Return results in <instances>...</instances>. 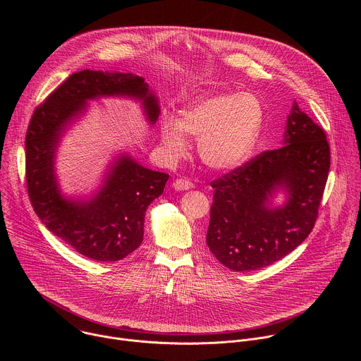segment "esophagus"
I'll return each instance as SVG.
<instances>
[{
  "label": "esophagus",
  "mask_w": 361,
  "mask_h": 361,
  "mask_svg": "<svg viewBox=\"0 0 361 361\" xmlns=\"http://www.w3.org/2000/svg\"><path fill=\"white\" fill-rule=\"evenodd\" d=\"M173 187H174L177 191H184V190L192 188V183H191L190 180H185V178H177V180L173 183Z\"/></svg>",
  "instance_id": "34e87169"
}]
</instances>
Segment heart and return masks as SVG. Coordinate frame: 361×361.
<instances>
[{"instance_id":"1","label":"heart","mask_w":361,"mask_h":361,"mask_svg":"<svg viewBox=\"0 0 361 361\" xmlns=\"http://www.w3.org/2000/svg\"><path fill=\"white\" fill-rule=\"evenodd\" d=\"M263 109L252 94H216L183 107L178 118L164 117L160 141L171 160L188 149L187 135L198 138L201 161L217 171L244 164L260 137Z\"/></svg>"}]
</instances>
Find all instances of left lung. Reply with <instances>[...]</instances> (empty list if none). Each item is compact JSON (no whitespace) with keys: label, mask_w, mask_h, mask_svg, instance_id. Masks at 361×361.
<instances>
[{"label":"left lung","mask_w":361,"mask_h":361,"mask_svg":"<svg viewBox=\"0 0 361 361\" xmlns=\"http://www.w3.org/2000/svg\"><path fill=\"white\" fill-rule=\"evenodd\" d=\"M324 130L297 102L287 118L283 147L264 151L210 183L214 188L207 245L230 270L267 267L312 233L330 170ZM286 191V202L271 198Z\"/></svg>","instance_id":"obj_1"}]
</instances>
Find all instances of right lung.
Segmentation results:
<instances>
[{
    "label": "right lung",
    "mask_w": 361,
    "mask_h": 361,
    "mask_svg": "<svg viewBox=\"0 0 361 361\" xmlns=\"http://www.w3.org/2000/svg\"><path fill=\"white\" fill-rule=\"evenodd\" d=\"M101 97L138 99L149 124L159 118V99L142 77L116 71L74 73L31 117L25 135V178L34 212L51 233L91 260L118 262L140 247L147 207L163 194L169 174L145 169L121 154L90 200L61 194L54 171L59 141L85 113L87 101Z\"/></svg>",
    "instance_id": "obj_1"
}]
</instances>
